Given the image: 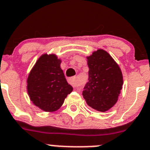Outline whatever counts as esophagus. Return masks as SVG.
<instances>
[{
    "label": "esophagus",
    "mask_w": 150,
    "mask_h": 150,
    "mask_svg": "<svg viewBox=\"0 0 150 150\" xmlns=\"http://www.w3.org/2000/svg\"><path fill=\"white\" fill-rule=\"evenodd\" d=\"M69 83L71 85H72L73 87H79V84L78 82L77 79H76V77H71L70 79H69Z\"/></svg>",
    "instance_id": "obj_1"
}]
</instances>
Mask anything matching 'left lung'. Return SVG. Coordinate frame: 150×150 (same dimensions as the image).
<instances>
[{
	"label": "left lung",
	"instance_id": "left-lung-1",
	"mask_svg": "<svg viewBox=\"0 0 150 150\" xmlns=\"http://www.w3.org/2000/svg\"><path fill=\"white\" fill-rule=\"evenodd\" d=\"M88 82L82 94L88 106L105 112L117 103L124 83L121 69L110 54L99 49L87 56Z\"/></svg>",
	"mask_w": 150,
	"mask_h": 150
}]
</instances>
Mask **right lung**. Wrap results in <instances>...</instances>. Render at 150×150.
Wrapping results in <instances>:
<instances>
[{
	"instance_id": "right-lung-1",
	"label": "right lung",
	"mask_w": 150,
	"mask_h": 150,
	"mask_svg": "<svg viewBox=\"0 0 150 150\" xmlns=\"http://www.w3.org/2000/svg\"><path fill=\"white\" fill-rule=\"evenodd\" d=\"M61 62L56 54L44 53L29 73L26 80L28 95L33 104L43 111L59 110L73 90L60 67Z\"/></svg>"
}]
</instances>
